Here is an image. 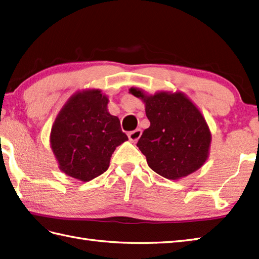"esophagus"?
I'll return each instance as SVG.
<instances>
[{
    "mask_svg": "<svg viewBox=\"0 0 259 259\" xmlns=\"http://www.w3.org/2000/svg\"><path fill=\"white\" fill-rule=\"evenodd\" d=\"M141 134H142V131H141L140 129H136V130H134V131L129 132V134H128L129 140H130V141H132V142L137 141V140L139 139V138L141 137Z\"/></svg>",
    "mask_w": 259,
    "mask_h": 259,
    "instance_id": "obj_1",
    "label": "esophagus"
}]
</instances>
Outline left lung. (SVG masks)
Masks as SVG:
<instances>
[{"label":"left lung","instance_id":"obj_1","mask_svg":"<svg viewBox=\"0 0 259 259\" xmlns=\"http://www.w3.org/2000/svg\"><path fill=\"white\" fill-rule=\"evenodd\" d=\"M130 93L146 104L150 127L142 132L137 147L148 165L170 180L200 169L208 157L211 132L193 102L181 93L147 96L138 88H130Z\"/></svg>","mask_w":259,"mask_h":259}]
</instances>
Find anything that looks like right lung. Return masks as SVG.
Instances as JSON below:
<instances>
[{"instance_id":"right-lung-1","label":"right lung","mask_w":259,"mask_h":259,"mask_svg":"<svg viewBox=\"0 0 259 259\" xmlns=\"http://www.w3.org/2000/svg\"><path fill=\"white\" fill-rule=\"evenodd\" d=\"M100 90H85L71 97L53 124L51 144L59 169L83 182L109 167L116 148L128 140L118 117L107 110Z\"/></svg>"}]
</instances>
